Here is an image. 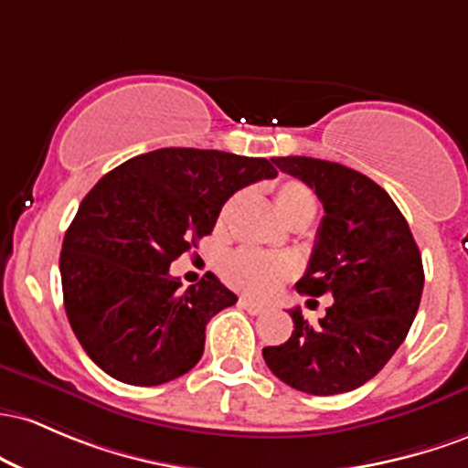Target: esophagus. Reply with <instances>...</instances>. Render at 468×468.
<instances>
[{
  "instance_id": "esophagus-1",
  "label": "esophagus",
  "mask_w": 468,
  "mask_h": 468,
  "mask_svg": "<svg viewBox=\"0 0 468 468\" xmlns=\"http://www.w3.org/2000/svg\"><path fill=\"white\" fill-rule=\"evenodd\" d=\"M239 304H240V307L245 309V312H250L251 316H259V314L265 312V304H261V303H254V301H250V298H240Z\"/></svg>"
}]
</instances>
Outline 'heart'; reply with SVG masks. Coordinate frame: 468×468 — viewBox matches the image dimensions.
<instances>
[{"label":"heart","mask_w":468,"mask_h":468,"mask_svg":"<svg viewBox=\"0 0 468 468\" xmlns=\"http://www.w3.org/2000/svg\"><path fill=\"white\" fill-rule=\"evenodd\" d=\"M236 203V197L225 203L220 220L229 214ZM274 203L278 214L292 223L298 218H312L316 212V198L312 190L301 181H282L274 190ZM296 262L287 256L265 254L259 250H239L223 262V276L236 290L250 293V296H270L278 290L282 281L293 276Z\"/></svg>","instance_id":"heart-1"}]
</instances>
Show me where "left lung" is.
<instances>
[{"instance_id":"left-lung-1","label":"left lung","mask_w":468,"mask_h":468,"mask_svg":"<svg viewBox=\"0 0 468 468\" xmlns=\"http://www.w3.org/2000/svg\"><path fill=\"white\" fill-rule=\"evenodd\" d=\"M281 172L307 183L324 207L298 292L334 298L309 324L290 309L293 332L262 349L271 374L312 396L354 391L407 338L424 287L422 256L391 197L369 176L312 156H276Z\"/></svg>"}]
</instances>
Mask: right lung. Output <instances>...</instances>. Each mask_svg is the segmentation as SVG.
<instances>
[{
	"mask_svg": "<svg viewBox=\"0 0 468 468\" xmlns=\"http://www.w3.org/2000/svg\"><path fill=\"white\" fill-rule=\"evenodd\" d=\"M274 176L267 159L161 148L114 167L86 194L59 271L72 332L99 369L154 387L201 360L209 318L239 298L212 271L183 290L170 265L212 234L234 192Z\"/></svg>",
	"mask_w": 468,
	"mask_h": 468,
	"instance_id": "obj_1",
	"label": "right lung"
}]
</instances>
